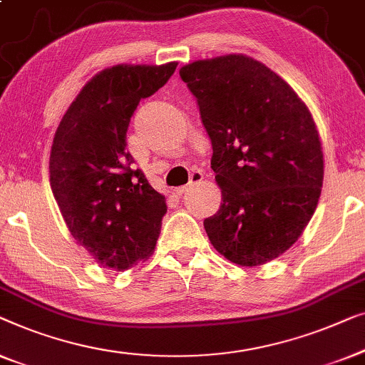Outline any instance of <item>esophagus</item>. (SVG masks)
Segmentation results:
<instances>
[{"mask_svg":"<svg viewBox=\"0 0 365 365\" xmlns=\"http://www.w3.org/2000/svg\"><path fill=\"white\" fill-rule=\"evenodd\" d=\"M203 180V173L202 172H193L192 173V177H190V183L188 185H185V187H178L177 190H175V193L177 195H183V193H187V192H190V190H192L193 187H197V185Z\"/></svg>","mask_w":365,"mask_h":365,"instance_id":"34e87169","label":"esophagus"}]
</instances>
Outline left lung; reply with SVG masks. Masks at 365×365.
Wrapping results in <instances>:
<instances>
[{
	"label": "left lung",
	"mask_w": 365,
	"mask_h": 365,
	"mask_svg": "<svg viewBox=\"0 0 365 365\" xmlns=\"http://www.w3.org/2000/svg\"><path fill=\"white\" fill-rule=\"evenodd\" d=\"M212 140L220 210L203 227L240 266L289 250L319 202L324 158L314 119L292 87L259 61L220 56L183 66Z\"/></svg>",
	"instance_id": "8db88e82"
}]
</instances>
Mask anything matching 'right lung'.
<instances>
[{
  "mask_svg": "<svg viewBox=\"0 0 365 365\" xmlns=\"http://www.w3.org/2000/svg\"><path fill=\"white\" fill-rule=\"evenodd\" d=\"M175 69L177 63L104 69L82 87L56 130L51 190L71 235L104 268L129 269L157 245L165 197L132 167L125 138L138 102Z\"/></svg>",
  "mask_w": 365,
  "mask_h": 365,
  "instance_id": "add662e5",
  "label": "right lung"
}]
</instances>
